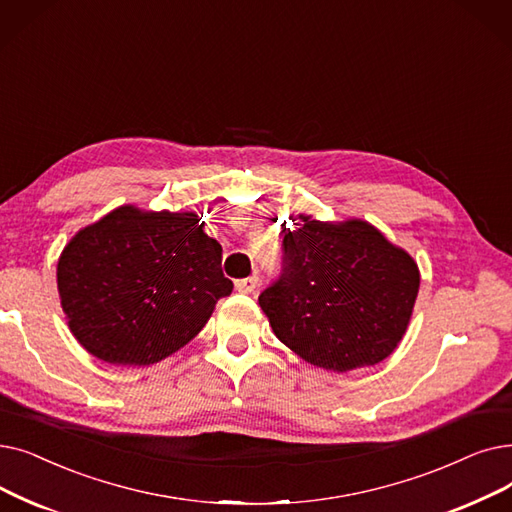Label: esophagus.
<instances>
[{"label": "esophagus", "instance_id": "34e87169", "mask_svg": "<svg viewBox=\"0 0 512 512\" xmlns=\"http://www.w3.org/2000/svg\"><path fill=\"white\" fill-rule=\"evenodd\" d=\"M257 286H259V278L257 276L236 280V291L242 293V295H251Z\"/></svg>", "mask_w": 512, "mask_h": 512}]
</instances>
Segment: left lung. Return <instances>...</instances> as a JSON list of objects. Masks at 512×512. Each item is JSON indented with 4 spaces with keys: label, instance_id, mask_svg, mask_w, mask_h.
Segmentation results:
<instances>
[{
    "label": "left lung",
    "instance_id": "left-lung-1",
    "mask_svg": "<svg viewBox=\"0 0 512 512\" xmlns=\"http://www.w3.org/2000/svg\"><path fill=\"white\" fill-rule=\"evenodd\" d=\"M282 251L280 280L259 295L274 335L307 364L332 372L389 358L418 297L412 255L360 217L318 221L303 213L286 230Z\"/></svg>",
    "mask_w": 512,
    "mask_h": 512
}]
</instances>
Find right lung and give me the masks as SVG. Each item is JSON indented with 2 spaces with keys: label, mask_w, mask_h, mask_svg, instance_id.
<instances>
[{
  "label": "right lung",
  "mask_w": 512,
  "mask_h": 512,
  "mask_svg": "<svg viewBox=\"0 0 512 512\" xmlns=\"http://www.w3.org/2000/svg\"><path fill=\"white\" fill-rule=\"evenodd\" d=\"M194 211L121 205L62 249L56 282L79 345L115 366H150L190 343L232 293L221 244Z\"/></svg>",
  "instance_id": "obj_1"
}]
</instances>
